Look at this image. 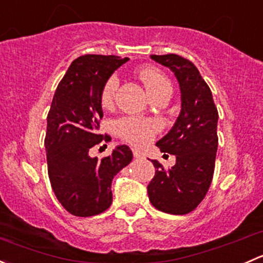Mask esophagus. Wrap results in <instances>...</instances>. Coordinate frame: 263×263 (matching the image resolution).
I'll return each instance as SVG.
<instances>
[{
	"label": "esophagus",
	"mask_w": 263,
	"mask_h": 263,
	"mask_svg": "<svg viewBox=\"0 0 263 263\" xmlns=\"http://www.w3.org/2000/svg\"><path fill=\"white\" fill-rule=\"evenodd\" d=\"M132 154H134L135 158H144L145 156V153L142 150H140V148H132Z\"/></svg>",
	"instance_id": "esophagus-1"
}]
</instances>
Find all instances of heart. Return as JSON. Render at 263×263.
Returning <instances> with one entry per match:
<instances>
[{"mask_svg":"<svg viewBox=\"0 0 263 263\" xmlns=\"http://www.w3.org/2000/svg\"><path fill=\"white\" fill-rule=\"evenodd\" d=\"M140 79L144 82L145 87L151 97H156L164 91H172V85L165 75L153 67H144L139 72ZM118 87V78L112 75L103 86L100 92V103L104 108L110 107L115 100V95ZM160 129V124L155 119L136 118V117H123L115 123V131L121 139L129 144L142 145L147 144L154 139Z\"/></svg>","mask_w":263,"mask_h":263,"instance_id":"obj_1","label":"heart"}]
</instances>
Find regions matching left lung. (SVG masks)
Wrapping results in <instances>:
<instances>
[{"instance_id":"obj_1","label":"left lung","mask_w":263,"mask_h":263,"mask_svg":"<svg viewBox=\"0 0 263 263\" xmlns=\"http://www.w3.org/2000/svg\"><path fill=\"white\" fill-rule=\"evenodd\" d=\"M151 58L174 72L182 109L171 131L156 142L161 153L176 155V165L164 169L153 160L156 171L147 185L148 200L159 211L184 215L200 205L213 181L219 113L210 87L190 60L178 54Z\"/></svg>"}]
</instances>
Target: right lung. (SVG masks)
I'll list each match as a JSON object with an SVG mask.
<instances>
[{"instance_id":"add662e5","label":"right lung","mask_w":263,"mask_h":263,"mask_svg":"<svg viewBox=\"0 0 263 263\" xmlns=\"http://www.w3.org/2000/svg\"><path fill=\"white\" fill-rule=\"evenodd\" d=\"M127 61L118 55H81L71 63L53 97L44 140L48 176L57 200L75 216H94L107 210L113 200V178L132 160L126 145L100 160L89 154L91 147L110 140L99 132L100 92Z\"/></svg>"}]
</instances>
